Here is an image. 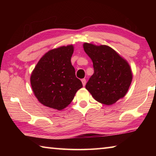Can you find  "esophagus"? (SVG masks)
Here are the masks:
<instances>
[{
	"label": "esophagus",
	"instance_id": "esophagus-1",
	"mask_svg": "<svg viewBox=\"0 0 156 156\" xmlns=\"http://www.w3.org/2000/svg\"><path fill=\"white\" fill-rule=\"evenodd\" d=\"M81 81H82V83H83V86H85V84H86V80H85V79H84V78L82 79Z\"/></svg>",
	"mask_w": 156,
	"mask_h": 156
}]
</instances>
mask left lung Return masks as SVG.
<instances>
[{
  "label": "left lung",
  "instance_id": "obj_1",
  "mask_svg": "<svg viewBox=\"0 0 156 156\" xmlns=\"http://www.w3.org/2000/svg\"><path fill=\"white\" fill-rule=\"evenodd\" d=\"M84 51L93 62L94 73L85 88L96 101L112 105L125 96L133 74L126 60L107 45L84 43Z\"/></svg>",
  "mask_w": 156,
  "mask_h": 156
}]
</instances>
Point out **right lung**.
Returning a JSON list of instances; mask_svg holds the SVG:
<instances>
[{
	"label": "right lung",
	"mask_w": 156,
	"mask_h": 156,
	"mask_svg": "<svg viewBox=\"0 0 156 156\" xmlns=\"http://www.w3.org/2000/svg\"><path fill=\"white\" fill-rule=\"evenodd\" d=\"M73 49V44H69L49 50L32 71L31 88L36 98L44 106L64 109L83 87L71 62Z\"/></svg>",
	"instance_id": "add662e5"
}]
</instances>
